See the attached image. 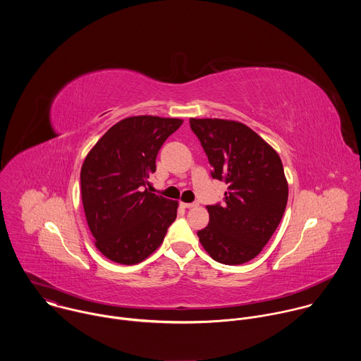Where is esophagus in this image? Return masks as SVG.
Instances as JSON below:
<instances>
[{"mask_svg": "<svg viewBox=\"0 0 361 361\" xmlns=\"http://www.w3.org/2000/svg\"><path fill=\"white\" fill-rule=\"evenodd\" d=\"M181 207H184V209H194V207H197V204L195 202H181Z\"/></svg>", "mask_w": 361, "mask_h": 361, "instance_id": "obj_1", "label": "esophagus"}]
</instances>
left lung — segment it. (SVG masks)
<instances>
[{
	"label": "left lung",
	"instance_id": "left-lung-1",
	"mask_svg": "<svg viewBox=\"0 0 361 361\" xmlns=\"http://www.w3.org/2000/svg\"><path fill=\"white\" fill-rule=\"evenodd\" d=\"M212 176L228 185L224 204L207 205L209 226L197 231L213 260L237 266L259 255L279 227L288 184L277 151L243 123L190 118Z\"/></svg>",
	"mask_w": 361,
	"mask_h": 361
}]
</instances>
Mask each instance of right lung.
<instances>
[{"label": "right lung", "instance_id": "1", "mask_svg": "<svg viewBox=\"0 0 361 361\" xmlns=\"http://www.w3.org/2000/svg\"><path fill=\"white\" fill-rule=\"evenodd\" d=\"M180 118L127 117L90 149L81 167V200L94 244L109 260L133 266L156 251L177 217L178 201L149 190L164 141Z\"/></svg>", "mask_w": 361, "mask_h": 361}]
</instances>
